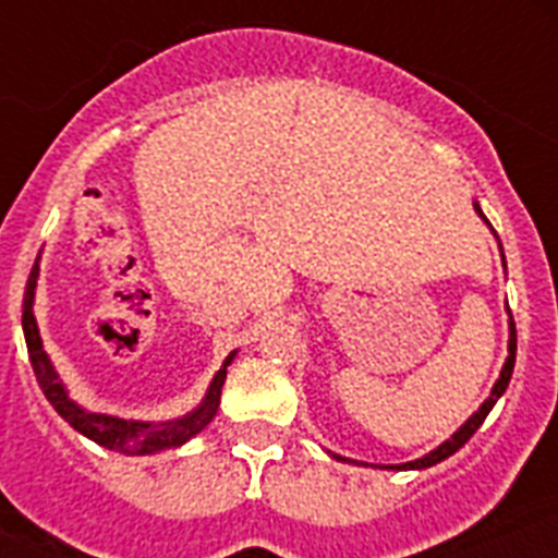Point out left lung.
<instances>
[{"label":"left lung","instance_id":"left-lung-1","mask_svg":"<svg viewBox=\"0 0 558 558\" xmlns=\"http://www.w3.org/2000/svg\"><path fill=\"white\" fill-rule=\"evenodd\" d=\"M475 210L481 214V217H484V210H481V205H477V202H475ZM484 222L489 226V219H486V217H484ZM501 257H504V252H501ZM512 367H515V322L510 318V356H507V362H504L501 376H498V381H495L493 393H489V399H486L484 405L477 408L475 414L469 416L466 423L460 425L458 432L451 434L449 440L440 442V446H437L434 451H428L425 458H416V460H411V463H399V466H385V469H428V466H434V463H440V460L451 458V454H454L458 449H463V446L469 442V437H472V434H475L477 428L484 425L486 414L493 411L495 402H498L504 390H507V385H510V376H512Z\"/></svg>","mask_w":558,"mask_h":558}]
</instances>
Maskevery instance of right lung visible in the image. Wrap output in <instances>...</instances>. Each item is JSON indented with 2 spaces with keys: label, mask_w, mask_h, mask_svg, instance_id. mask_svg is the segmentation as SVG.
Segmentation results:
<instances>
[{
  "label": "right lung",
  "mask_w": 558,
  "mask_h": 558,
  "mask_svg": "<svg viewBox=\"0 0 558 558\" xmlns=\"http://www.w3.org/2000/svg\"><path fill=\"white\" fill-rule=\"evenodd\" d=\"M37 278L39 266L34 263L28 283H25V298H22V332H25L31 367H34L39 388H43L48 402L54 405L57 414L63 416L74 432H81L83 437H89V440H95L104 449L121 451V454H153V451L177 449V446L191 440L193 434H199L214 420L219 408V393H222V381H226V371L231 365V359L236 356V350L222 362V367H219L214 381H210L205 399L193 408L191 414L179 416V420H168V423H138V420H121V416L92 414V411L77 405L69 397V390L63 388V381L57 376L48 353L43 350L37 318H34V289H37Z\"/></svg>",
  "instance_id": "obj_1"
}]
</instances>
